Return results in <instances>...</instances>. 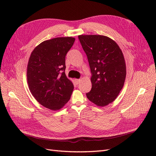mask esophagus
Listing matches in <instances>:
<instances>
[{
    "label": "esophagus",
    "instance_id": "esophagus-1",
    "mask_svg": "<svg viewBox=\"0 0 156 156\" xmlns=\"http://www.w3.org/2000/svg\"><path fill=\"white\" fill-rule=\"evenodd\" d=\"M75 81L76 84H79L80 83V82H81V79H75Z\"/></svg>",
    "mask_w": 156,
    "mask_h": 156
}]
</instances>
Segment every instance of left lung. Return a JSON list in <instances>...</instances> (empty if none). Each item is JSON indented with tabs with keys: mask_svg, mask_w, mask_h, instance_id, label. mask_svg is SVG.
Listing matches in <instances>:
<instances>
[{
	"mask_svg": "<svg viewBox=\"0 0 156 156\" xmlns=\"http://www.w3.org/2000/svg\"><path fill=\"white\" fill-rule=\"evenodd\" d=\"M87 56L92 77L88 100L100 107L112 103L124 84L126 67L123 53L116 42L101 35H80Z\"/></svg>",
	"mask_w": 156,
	"mask_h": 156,
	"instance_id": "obj_1",
	"label": "left lung"
}]
</instances>
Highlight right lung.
Here are the masks:
<instances>
[{
	"label": "right lung",
	"instance_id": "right-lung-1",
	"mask_svg": "<svg viewBox=\"0 0 156 156\" xmlns=\"http://www.w3.org/2000/svg\"><path fill=\"white\" fill-rule=\"evenodd\" d=\"M75 39L46 40L33 50L27 66V81L32 96L41 105L56 111L69 100L73 84L65 74L66 55Z\"/></svg>",
	"mask_w": 156,
	"mask_h": 156
}]
</instances>
